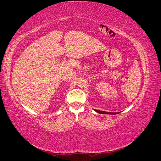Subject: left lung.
<instances>
[{
    "mask_svg": "<svg viewBox=\"0 0 161 161\" xmlns=\"http://www.w3.org/2000/svg\"><path fill=\"white\" fill-rule=\"evenodd\" d=\"M97 113L101 114H110V115H116L119 114V112H118V113H112V112H107V111H99L97 109H94Z\"/></svg>",
    "mask_w": 161,
    "mask_h": 161,
    "instance_id": "1",
    "label": "left lung"
}]
</instances>
